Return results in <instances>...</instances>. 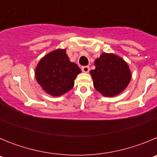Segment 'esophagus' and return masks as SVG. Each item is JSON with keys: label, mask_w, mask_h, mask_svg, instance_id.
Returning <instances> with one entry per match:
<instances>
[{"label": "esophagus", "mask_w": 157, "mask_h": 157, "mask_svg": "<svg viewBox=\"0 0 157 157\" xmlns=\"http://www.w3.org/2000/svg\"><path fill=\"white\" fill-rule=\"evenodd\" d=\"M82 71L83 72H85V73H88L90 71V67L89 66H85V67H82Z\"/></svg>", "instance_id": "obj_1"}]
</instances>
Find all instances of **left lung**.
<instances>
[{"label": "left lung", "mask_w": 157, "mask_h": 157, "mask_svg": "<svg viewBox=\"0 0 157 157\" xmlns=\"http://www.w3.org/2000/svg\"><path fill=\"white\" fill-rule=\"evenodd\" d=\"M90 71L94 88L106 97L120 94L128 86L131 73L127 63L114 54L102 53Z\"/></svg>", "instance_id": "obj_1"}]
</instances>
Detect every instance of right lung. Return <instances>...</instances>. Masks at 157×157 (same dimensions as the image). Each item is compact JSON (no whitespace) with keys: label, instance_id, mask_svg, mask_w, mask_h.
Segmentation results:
<instances>
[{"label":"right lung","instance_id":"right-lung-1","mask_svg":"<svg viewBox=\"0 0 157 157\" xmlns=\"http://www.w3.org/2000/svg\"><path fill=\"white\" fill-rule=\"evenodd\" d=\"M81 69L69 60L65 49H56L41 59L35 70L37 82L47 94L61 96L71 90Z\"/></svg>","mask_w":157,"mask_h":157}]
</instances>
